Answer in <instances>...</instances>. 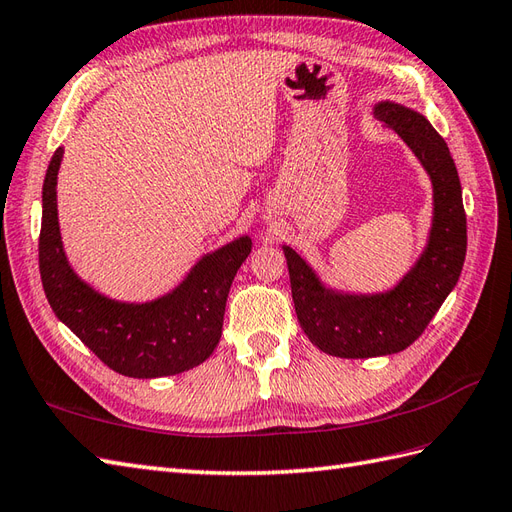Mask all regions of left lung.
<instances>
[{"label":"left lung","instance_id":"left-lung-1","mask_svg":"<svg viewBox=\"0 0 512 512\" xmlns=\"http://www.w3.org/2000/svg\"><path fill=\"white\" fill-rule=\"evenodd\" d=\"M374 114L398 131L428 170L435 218L426 251L387 294L352 296L326 290L305 259L283 246L300 326L311 344L342 359L381 357L409 348L454 290L467 253L463 192L448 144L426 116L398 103H378Z\"/></svg>","mask_w":512,"mask_h":512}]
</instances>
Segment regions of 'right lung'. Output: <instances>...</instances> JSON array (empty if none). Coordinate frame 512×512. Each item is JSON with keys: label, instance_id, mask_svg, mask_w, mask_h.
<instances>
[{"label": "right lung", "instance_id": "1", "mask_svg": "<svg viewBox=\"0 0 512 512\" xmlns=\"http://www.w3.org/2000/svg\"><path fill=\"white\" fill-rule=\"evenodd\" d=\"M62 149L43 183L38 268L51 309L110 370L131 378L173 376L203 363L220 342L229 287L251 253L240 238L203 257L177 290L153 303H116L71 270L62 251L56 181Z\"/></svg>", "mask_w": 512, "mask_h": 512}]
</instances>
